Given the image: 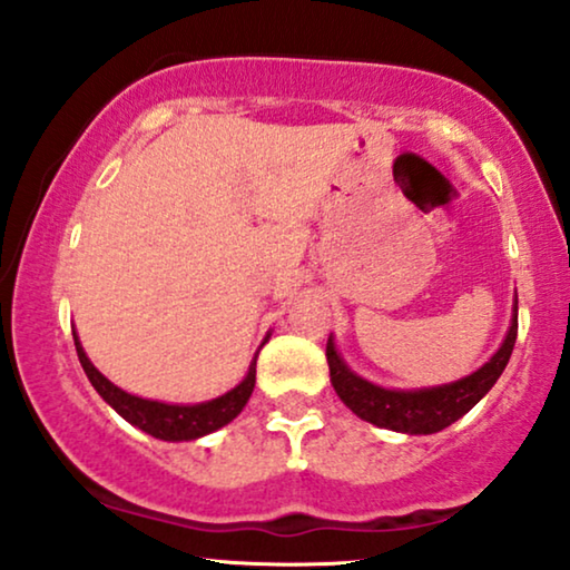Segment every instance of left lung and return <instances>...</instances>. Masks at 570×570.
Instances as JSON below:
<instances>
[{
  "label": "left lung",
  "mask_w": 570,
  "mask_h": 570,
  "mask_svg": "<svg viewBox=\"0 0 570 570\" xmlns=\"http://www.w3.org/2000/svg\"><path fill=\"white\" fill-rule=\"evenodd\" d=\"M515 331H519V297H513L511 328L498 352L490 356V362H484L476 373L461 377V381L416 391L383 389V385L364 381L354 370H348V364L341 360L336 341L328 336L325 356H328L333 391L364 422L377 424L383 430L406 432V435H432V432L445 430L461 420L495 385L511 360Z\"/></svg>",
  "instance_id": "1"
}]
</instances>
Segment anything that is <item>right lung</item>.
I'll return each mask as SVG.
<instances>
[{
	"mask_svg": "<svg viewBox=\"0 0 570 570\" xmlns=\"http://www.w3.org/2000/svg\"><path fill=\"white\" fill-rule=\"evenodd\" d=\"M268 336H265V341H268ZM72 338H75V348H78V360L82 364V370H86L90 385L98 391V396H101L119 416H125V420L135 424V428L148 432V435H154L158 440L179 443V440H197L208 435V432H216L218 428H224V424H229L234 416L245 409L249 396H253L257 354L255 360L249 362L245 381L234 385L232 391H226L224 396L203 401V404H164V401L140 399L135 396V393L117 389L109 377H104L94 367V362H90L88 354L82 352V344L75 331H72Z\"/></svg>",
	"mask_w": 570,
	"mask_h": 570,
	"instance_id": "obj_1",
	"label": "right lung"
}]
</instances>
